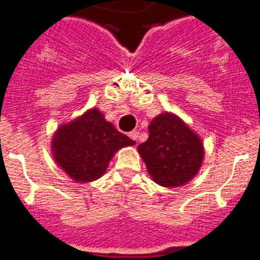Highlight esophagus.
I'll return each mask as SVG.
<instances>
[{"instance_id": "esophagus-1", "label": "esophagus", "mask_w": 260, "mask_h": 260, "mask_svg": "<svg viewBox=\"0 0 260 260\" xmlns=\"http://www.w3.org/2000/svg\"><path fill=\"white\" fill-rule=\"evenodd\" d=\"M128 137L132 138V140H134V141H137V140H138V132H137V130H133V132L128 133Z\"/></svg>"}]
</instances>
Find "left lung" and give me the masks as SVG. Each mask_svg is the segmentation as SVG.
I'll use <instances>...</instances> for the list:
<instances>
[{"mask_svg": "<svg viewBox=\"0 0 260 260\" xmlns=\"http://www.w3.org/2000/svg\"><path fill=\"white\" fill-rule=\"evenodd\" d=\"M148 130V140L138 145V152L153 181L164 187H180L194 179L205 153L201 138L169 112L152 119Z\"/></svg>", "mask_w": 260, "mask_h": 260, "instance_id": "obj_1", "label": "left lung"}]
</instances>
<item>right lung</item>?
Here are the masks:
<instances>
[{"label":"right lung","mask_w":260,"mask_h":260,"mask_svg":"<svg viewBox=\"0 0 260 260\" xmlns=\"http://www.w3.org/2000/svg\"><path fill=\"white\" fill-rule=\"evenodd\" d=\"M134 145L96 108L68 124H62L52 138V153L56 164L79 183L100 179L116 151Z\"/></svg>","instance_id":"add662e5"}]
</instances>
